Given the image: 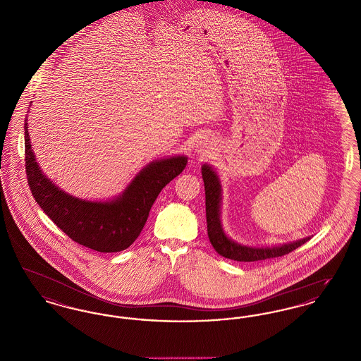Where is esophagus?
Listing matches in <instances>:
<instances>
[{
	"label": "esophagus",
	"instance_id": "34e87169",
	"mask_svg": "<svg viewBox=\"0 0 361 361\" xmlns=\"http://www.w3.org/2000/svg\"><path fill=\"white\" fill-rule=\"evenodd\" d=\"M209 146H211V142L207 137H200L196 143V150L197 153H207V150L211 149Z\"/></svg>",
	"mask_w": 361,
	"mask_h": 361
}]
</instances>
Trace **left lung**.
Instances as JSON below:
<instances>
[{
  "label": "left lung",
  "mask_w": 361,
  "mask_h": 361,
  "mask_svg": "<svg viewBox=\"0 0 361 361\" xmlns=\"http://www.w3.org/2000/svg\"><path fill=\"white\" fill-rule=\"evenodd\" d=\"M202 176L204 181V190H206V216L207 231L208 238L214 249L224 257L234 261H259L267 258L281 257L284 255L291 253L296 247L302 246L310 240H295L291 243H284L280 246L272 247H252L237 243L230 240L222 228L221 224V202H222V187L218 174L214 172V169L204 164L202 166Z\"/></svg>",
  "instance_id": "1"
}]
</instances>
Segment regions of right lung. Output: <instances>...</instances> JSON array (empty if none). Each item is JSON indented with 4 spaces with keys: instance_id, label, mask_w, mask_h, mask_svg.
Masks as SVG:
<instances>
[{
    "instance_id": "right-lung-1",
    "label": "right lung",
    "mask_w": 361,
    "mask_h": 361,
    "mask_svg": "<svg viewBox=\"0 0 361 361\" xmlns=\"http://www.w3.org/2000/svg\"><path fill=\"white\" fill-rule=\"evenodd\" d=\"M25 133V172L36 203L69 238L102 253L127 249L137 240L157 196L184 171L187 157L158 159L137 173L126 190L109 202H87L58 188L40 171Z\"/></svg>"
}]
</instances>
